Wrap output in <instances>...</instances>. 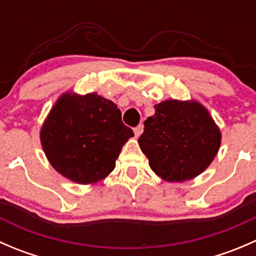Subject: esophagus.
<instances>
[{
  "mask_svg": "<svg viewBox=\"0 0 256 256\" xmlns=\"http://www.w3.org/2000/svg\"><path fill=\"white\" fill-rule=\"evenodd\" d=\"M134 132H135V136H136V138H138V136H140L141 134L144 132V126H142V125H138V128H134Z\"/></svg>",
  "mask_w": 256,
  "mask_h": 256,
  "instance_id": "esophagus-1",
  "label": "esophagus"
}]
</instances>
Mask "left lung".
<instances>
[{
	"instance_id": "left-lung-1",
	"label": "left lung",
	"mask_w": 256,
	"mask_h": 256,
	"mask_svg": "<svg viewBox=\"0 0 256 256\" xmlns=\"http://www.w3.org/2000/svg\"><path fill=\"white\" fill-rule=\"evenodd\" d=\"M138 144L152 171L167 182L193 180L218 154L222 132L200 102L164 100L144 122Z\"/></svg>"
}]
</instances>
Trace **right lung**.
I'll use <instances>...</instances> for the list:
<instances>
[{"mask_svg": "<svg viewBox=\"0 0 256 256\" xmlns=\"http://www.w3.org/2000/svg\"><path fill=\"white\" fill-rule=\"evenodd\" d=\"M132 136L112 100L96 92H73L56 99L40 132L49 164L79 184H94L109 176L121 148Z\"/></svg>", "mask_w": 256, "mask_h": 256, "instance_id": "right-lung-1", "label": "right lung"}]
</instances>
